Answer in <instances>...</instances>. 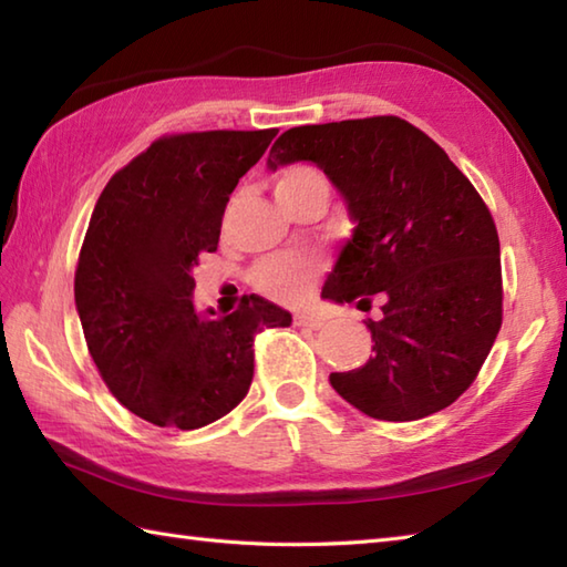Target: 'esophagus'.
Instances as JSON below:
<instances>
[{
    "mask_svg": "<svg viewBox=\"0 0 567 567\" xmlns=\"http://www.w3.org/2000/svg\"><path fill=\"white\" fill-rule=\"evenodd\" d=\"M293 323H296L298 328L318 330V328H323V318L316 316V313H298V316L293 318Z\"/></svg>",
    "mask_w": 567,
    "mask_h": 567,
    "instance_id": "esophagus-1",
    "label": "esophagus"
}]
</instances>
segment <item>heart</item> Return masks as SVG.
Masks as SVG:
<instances>
[{
	"instance_id": "1",
	"label": "heart",
	"mask_w": 567,
	"mask_h": 567,
	"mask_svg": "<svg viewBox=\"0 0 567 567\" xmlns=\"http://www.w3.org/2000/svg\"><path fill=\"white\" fill-rule=\"evenodd\" d=\"M276 197L279 205L306 197L330 195V179L323 169L311 163H291L276 175ZM326 264L318 256H269L254 266L251 284L259 293L279 303H298L313 291Z\"/></svg>"
}]
</instances>
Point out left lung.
<instances>
[{"instance_id":"8db88e82","label":"left lung","mask_w":567,"mask_h":567,"mask_svg":"<svg viewBox=\"0 0 567 567\" xmlns=\"http://www.w3.org/2000/svg\"><path fill=\"white\" fill-rule=\"evenodd\" d=\"M298 159L323 169L355 221L323 296L382 301V318L368 320L372 358L330 372L333 390L384 422L450 408L476 380L504 318L486 202L430 135L398 115L291 127L269 167Z\"/></svg>"}]
</instances>
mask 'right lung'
I'll return each instance as SVG.
<instances>
[{
    "label": "right lung",
    "instance_id": "1",
    "mask_svg": "<svg viewBox=\"0 0 567 567\" xmlns=\"http://www.w3.org/2000/svg\"><path fill=\"white\" fill-rule=\"evenodd\" d=\"M276 133L163 135L95 202L73 293L103 382L145 422L199 430L231 412L249 392L256 333L291 326L254 293L224 318L192 306V269L217 251L229 195Z\"/></svg>",
    "mask_w": 567,
    "mask_h": 567
}]
</instances>
